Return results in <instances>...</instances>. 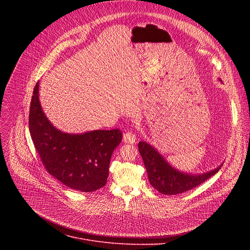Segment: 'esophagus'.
I'll return each instance as SVG.
<instances>
[{
    "mask_svg": "<svg viewBox=\"0 0 250 250\" xmlns=\"http://www.w3.org/2000/svg\"><path fill=\"white\" fill-rule=\"evenodd\" d=\"M123 139L125 142H126V144H133V142H135V134L132 132V131H126L124 133V136H123Z\"/></svg>",
    "mask_w": 250,
    "mask_h": 250,
    "instance_id": "esophagus-1",
    "label": "esophagus"
}]
</instances>
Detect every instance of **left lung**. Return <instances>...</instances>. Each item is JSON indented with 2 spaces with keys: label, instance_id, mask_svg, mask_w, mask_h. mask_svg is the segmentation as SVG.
Masks as SVG:
<instances>
[{
  "label": "left lung",
  "instance_id": "1",
  "mask_svg": "<svg viewBox=\"0 0 250 250\" xmlns=\"http://www.w3.org/2000/svg\"><path fill=\"white\" fill-rule=\"evenodd\" d=\"M138 150L144 159L149 183L163 195H177L196 188L222 168L221 165L201 175H189L171 167L157 150L146 141L138 142Z\"/></svg>",
  "mask_w": 250,
  "mask_h": 250
}]
</instances>
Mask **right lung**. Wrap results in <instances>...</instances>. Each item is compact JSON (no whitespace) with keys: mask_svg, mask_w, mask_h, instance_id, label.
<instances>
[{"mask_svg":"<svg viewBox=\"0 0 250 250\" xmlns=\"http://www.w3.org/2000/svg\"><path fill=\"white\" fill-rule=\"evenodd\" d=\"M39 82L30 102L28 126L33 146L46 171L66 187L83 193L104 187L120 129L69 134L56 129L46 119L39 100Z\"/></svg>","mask_w":250,"mask_h":250,"instance_id":"add662e5","label":"right lung"}]
</instances>
